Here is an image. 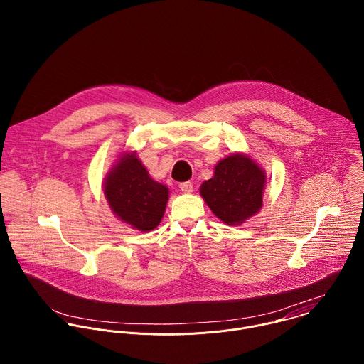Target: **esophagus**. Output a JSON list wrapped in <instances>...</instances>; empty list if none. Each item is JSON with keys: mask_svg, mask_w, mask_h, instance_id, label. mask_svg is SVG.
<instances>
[{"mask_svg": "<svg viewBox=\"0 0 364 364\" xmlns=\"http://www.w3.org/2000/svg\"><path fill=\"white\" fill-rule=\"evenodd\" d=\"M179 188H181V191H182L183 193H192V192H193V185H192V182H183V183L179 185Z\"/></svg>", "mask_w": 364, "mask_h": 364, "instance_id": "1", "label": "esophagus"}]
</instances>
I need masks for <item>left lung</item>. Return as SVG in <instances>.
<instances>
[{"mask_svg":"<svg viewBox=\"0 0 364 364\" xmlns=\"http://www.w3.org/2000/svg\"><path fill=\"white\" fill-rule=\"evenodd\" d=\"M266 172L245 153L220 159L213 178L200 186L206 205L227 225H240L260 211L266 188Z\"/></svg>","mask_w":364,"mask_h":364,"instance_id":"8db88e82","label":"left lung"}]
</instances>
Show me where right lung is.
Segmentation results:
<instances>
[{
	"label": "right lung",
	"instance_id": "1",
	"mask_svg": "<svg viewBox=\"0 0 364 364\" xmlns=\"http://www.w3.org/2000/svg\"><path fill=\"white\" fill-rule=\"evenodd\" d=\"M104 195L120 221L149 232L164 217L169 191L150 176L136 151H123L105 178Z\"/></svg>",
	"mask_w": 364,
	"mask_h": 364
}]
</instances>
